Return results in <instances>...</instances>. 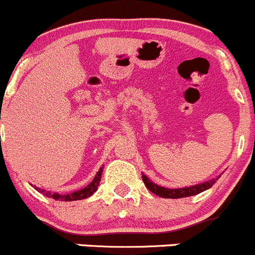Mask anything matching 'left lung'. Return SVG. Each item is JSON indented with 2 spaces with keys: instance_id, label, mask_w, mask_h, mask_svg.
I'll return each instance as SVG.
<instances>
[{
  "instance_id": "obj_1",
  "label": "left lung",
  "mask_w": 255,
  "mask_h": 255,
  "mask_svg": "<svg viewBox=\"0 0 255 255\" xmlns=\"http://www.w3.org/2000/svg\"><path fill=\"white\" fill-rule=\"evenodd\" d=\"M142 180H143V183H145V185L147 186V189H148L151 193H153V194H156V195L161 196V198H166V199H179V198H186V196L196 195V194H199V193H201V191L207 190L209 188H211L212 184H215V182H216V179H212V180H210V182L203 183V184L189 186V188L167 189V188H163V186H159V185L154 184V183H152L145 174H142Z\"/></svg>"
}]
</instances>
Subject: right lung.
<instances>
[{
    "mask_svg": "<svg viewBox=\"0 0 255 255\" xmlns=\"http://www.w3.org/2000/svg\"><path fill=\"white\" fill-rule=\"evenodd\" d=\"M102 172H103V167L98 170V173L96 174L94 179L92 180V182L89 183L86 188L75 191V193L66 194V195H61V194H57V193H50V191H46V190H44V189H40V188H35V189L39 191V193L44 194V195L48 196V198L55 199V200H60V201L82 200V199H86V198H88V196H91L92 194L97 190V188H98V185H99V182H101Z\"/></svg>",
    "mask_w": 255,
    "mask_h": 255,
    "instance_id": "right-lung-1",
    "label": "right lung"
}]
</instances>
